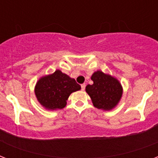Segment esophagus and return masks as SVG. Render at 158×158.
Returning a JSON list of instances; mask_svg holds the SVG:
<instances>
[{
	"label": "esophagus",
	"mask_w": 158,
	"mask_h": 158,
	"mask_svg": "<svg viewBox=\"0 0 158 158\" xmlns=\"http://www.w3.org/2000/svg\"><path fill=\"white\" fill-rule=\"evenodd\" d=\"M85 86H86V85H85V84H81V89H82V91H84V89H85Z\"/></svg>",
	"instance_id": "34e87169"
}]
</instances>
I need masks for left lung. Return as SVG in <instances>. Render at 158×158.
<instances>
[{
  "instance_id": "left-lung-1",
  "label": "left lung",
  "mask_w": 158,
  "mask_h": 158,
  "mask_svg": "<svg viewBox=\"0 0 158 158\" xmlns=\"http://www.w3.org/2000/svg\"><path fill=\"white\" fill-rule=\"evenodd\" d=\"M91 79L94 84L87 85L85 89L94 106L105 110L113 109L122 97V86L119 80L101 70L94 72Z\"/></svg>"
}]
</instances>
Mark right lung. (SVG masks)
Wrapping results in <instances>:
<instances>
[{
    "label": "right lung",
    "mask_w": 158,
    "mask_h": 158,
    "mask_svg": "<svg viewBox=\"0 0 158 158\" xmlns=\"http://www.w3.org/2000/svg\"><path fill=\"white\" fill-rule=\"evenodd\" d=\"M81 89L75 79L57 69L52 74L38 79L35 86L36 98L48 110L62 109L66 106L69 95Z\"/></svg>",
    "instance_id": "add662e5"
}]
</instances>
